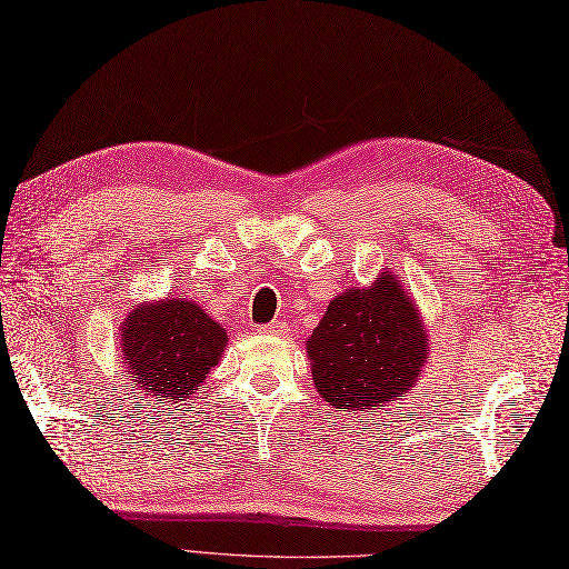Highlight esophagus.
<instances>
[{
	"mask_svg": "<svg viewBox=\"0 0 569 569\" xmlns=\"http://www.w3.org/2000/svg\"><path fill=\"white\" fill-rule=\"evenodd\" d=\"M258 332H261V335H287V325L280 322V320H274L270 325L258 327Z\"/></svg>",
	"mask_w": 569,
	"mask_h": 569,
	"instance_id": "34e87169",
	"label": "esophagus"
}]
</instances>
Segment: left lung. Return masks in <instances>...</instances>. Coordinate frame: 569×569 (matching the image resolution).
<instances>
[{
  "label": "left lung",
  "mask_w": 569,
  "mask_h": 569,
  "mask_svg": "<svg viewBox=\"0 0 569 569\" xmlns=\"http://www.w3.org/2000/svg\"><path fill=\"white\" fill-rule=\"evenodd\" d=\"M429 339L418 306L389 272L335 297L306 353L313 382L335 408L375 410L418 382Z\"/></svg>",
  "instance_id": "1"
}]
</instances>
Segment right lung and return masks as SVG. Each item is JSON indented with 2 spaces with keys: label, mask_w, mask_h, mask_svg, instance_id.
I'll use <instances>...</instances> for the list:
<instances>
[{
  "label": "right lung",
  "mask_w": 569,
  "mask_h": 569,
  "mask_svg": "<svg viewBox=\"0 0 569 569\" xmlns=\"http://www.w3.org/2000/svg\"><path fill=\"white\" fill-rule=\"evenodd\" d=\"M228 332L189 299H163L130 311L120 327V353L137 389L163 403L192 396L226 351Z\"/></svg>",
  "instance_id": "right-lung-1"
}]
</instances>
